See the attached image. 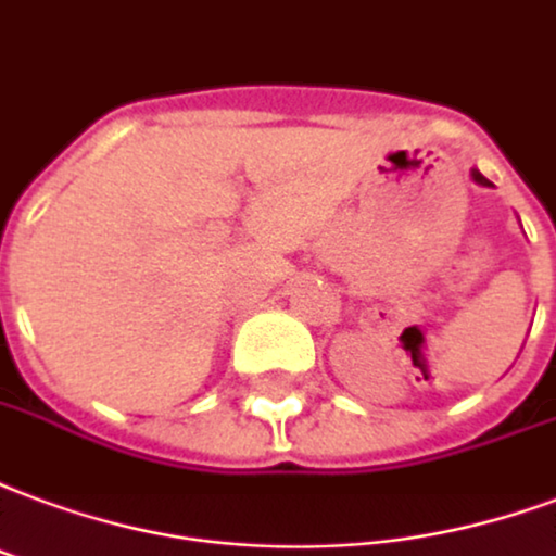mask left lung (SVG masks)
I'll return each instance as SVG.
<instances>
[{
  "instance_id": "left-lung-1",
  "label": "left lung",
  "mask_w": 556,
  "mask_h": 556,
  "mask_svg": "<svg viewBox=\"0 0 556 556\" xmlns=\"http://www.w3.org/2000/svg\"><path fill=\"white\" fill-rule=\"evenodd\" d=\"M471 181L481 184V187H490V181H486V178H483V175L478 173V169H471Z\"/></svg>"
}]
</instances>
